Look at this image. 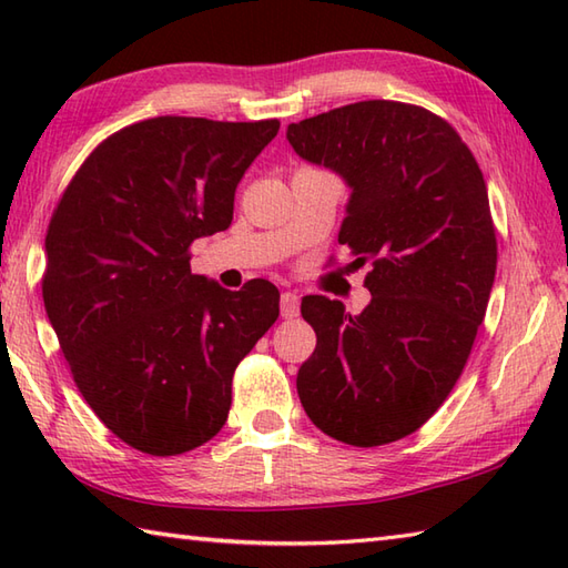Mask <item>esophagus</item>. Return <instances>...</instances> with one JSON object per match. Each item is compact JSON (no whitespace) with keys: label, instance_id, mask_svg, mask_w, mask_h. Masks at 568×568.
I'll return each mask as SVG.
<instances>
[{"label":"esophagus","instance_id":"1","mask_svg":"<svg viewBox=\"0 0 568 568\" xmlns=\"http://www.w3.org/2000/svg\"><path fill=\"white\" fill-rule=\"evenodd\" d=\"M281 315H283L285 320H293V317L300 315V297H297L295 293L285 291V293L281 295Z\"/></svg>","mask_w":568,"mask_h":568}]
</instances>
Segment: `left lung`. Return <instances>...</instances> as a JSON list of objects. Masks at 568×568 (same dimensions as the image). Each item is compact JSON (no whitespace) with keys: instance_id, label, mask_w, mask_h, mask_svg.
<instances>
[{"instance_id":"8db88e82","label":"left lung","mask_w":568,"mask_h":568,"mask_svg":"<svg viewBox=\"0 0 568 568\" xmlns=\"http://www.w3.org/2000/svg\"><path fill=\"white\" fill-rule=\"evenodd\" d=\"M305 161L339 173L352 200L339 244L371 263V303L303 297L317 346L297 371L315 425L352 446L417 432L449 397L486 317L498 241L474 153L425 106L366 100L287 126Z\"/></svg>"}]
</instances>
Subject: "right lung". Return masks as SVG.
Masks as SVG:
<instances>
[{"mask_svg":"<svg viewBox=\"0 0 568 568\" xmlns=\"http://www.w3.org/2000/svg\"><path fill=\"white\" fill-rule=\"evenodd\" d=\"M281 122L153 116L114 131L72 175L45 234L43 305L104 427L151 456L210 442L234 371L281 315L263 277L224 291L190 246L234 220V192Z\"/></svg>","mask_w":568,"mask_h":568,"instance_id":"1","label":"right lung"}]
</instances>
